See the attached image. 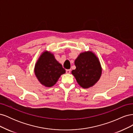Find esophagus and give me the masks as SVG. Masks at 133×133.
<instances>
[{"label": "esophagus", "mask_w": 133, "mask_h": 133, "mask_svg": "<svg viewBox=\"0 0 133 133\" xmlns=\"http://www.w3.org/2000/svg\"><path fill=\"white\" fill-rule=\"evenodd\" d=\"M70 69H66V74H70Z\"/></svg>", "instance_id": "obj_1"}]
</instances>
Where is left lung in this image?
<instances>
[{"label": "left lung", "mask_w": 133, "mask_h": 133, "mask_svg": "<svg viewBox=\"0 0 133 133\" xmlns=\"http://www.w3.org/2000/svg\"><path fill=\"white\" fill-rule=\"evenodd\" d=\"M76 69L71 73L79 85L83 88L93 86L102 74L98 59L92 52L81 53L75 60Z\"/></svg>", "instance_id": "1"}]
</instances>
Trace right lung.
<instances>
[{"label":"right lung","instance_id":"add662e5","mask_svg":"<svg viewBox=\"0 0 133 133\" xmlns=\"http://www.w3.org/2000/svg\"><path fill=\"white\" fill-rule=\"evenodd\" d=\"M65 73L62 64L52 54L45 51L41 55L35 66V74L39 81L47 87L53 86L60 75Z\"/></svg>","mask_w":133,"mask_h":133}]
</instances>
